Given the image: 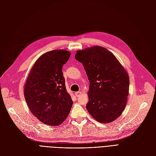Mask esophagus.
<instances>
[{
	"label": "esophagus",
	"mask_w": 156,
	"mask_h": 156,
	"mask_svg": "<svg viewBox=\"0 0 156 156\" xmlns=\"http://www.w3.org/2000/svg\"><path fill=\"white\" fill-rule=\"evenodd\" d=\"M75 94H76V96L78 98V97H79L80 95L81 94V92H77L75 93Z\"/></svg>",
	"instance_id": "obj_1"
}]
</instances>
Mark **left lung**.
<instances>
[{"instance_id": "1", "label": "left lung", "mask_w": 156, "mask_h": 156, "mask_svg": "<svg viewBox=\"0 0 156 156\" xmlns=\"http://www.w3.org/2000/svg\"><path fill=\"white\" fill-rule=\"evenodd\" d=\"M75 58L83 64L90 82L88 112L98 122L114 121L126 105L130 85L127 72L115 55L101 46L78 50Z\"/></svg>"}]
</instances>
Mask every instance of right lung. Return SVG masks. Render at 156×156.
Returning a JSON list of instances; mask_svg holds the SVG:
<instances>
[{"label":"right lung","instance_id":"obj_1","mask_svg":"<svg viewBox=\"0 0 156 156\" xmlns=\"http://www.w3.org/2000/svg\"><path fill=\"white\" fill-rule=\"evenodd\" d=\"M70 52L55 50L36 61L24 85V98L31 112L41 122L58 126L65 120L73 105L66 88L62 68Z\"/></svg>","mask_w":156,"mask_h":156}]
</instances>
